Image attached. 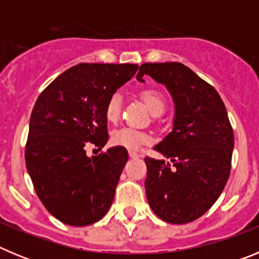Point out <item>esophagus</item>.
Returning <instances> with one entry per match:
<instances>
[{
    "instance_id": "esophagus-1",
    "label": "esophagus",
    "mask_w": 259,
    "mask_h": 259,
    "mask_svg": "<svg viewBox=\"0 0 259 259\" xmlns=\"http://www.w3.org/2000/svg\"><path fill=\"white\" fill-rule=\"evenodd\" d=\"M130 157L137 158V157H141V154H139V153H136V152H130Z\"/></svg>"
}]
</instances>
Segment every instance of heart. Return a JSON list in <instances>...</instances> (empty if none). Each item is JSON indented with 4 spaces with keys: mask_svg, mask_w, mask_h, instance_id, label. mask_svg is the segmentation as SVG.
<instances>
[{
    "mask_svg": "<svg viewBox=\"0 0 259 259\" xmlns=\"http://www.w3.org/2000/svg\"><path fill=\"white\" fill-rule=\"evenodd\" d=\"M144 102L148 106V109L152 111L153 115H157L159 113H163L166 109V101L163 96L154 89H146L141 93ZM120 110H122V97L119 93H114L109 98L106 106H105V118L107 122L115 123L120 116ZM111 141L114 145L122 146L128 150H137L141 146L145 145L150 141L149 135L146 132L139 131L131 127H123L115 130L111 135Z\"/></svg>",
    "mask_w": 259,
    "mask_h": 259,
    "instance_id": "b5f03b06",
    "label": "heart"
}]
</instances>
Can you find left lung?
<instances>
[{"label":"left lung","mask_w":259,"mask_h":259,"mask_svg":"<svg viewBox=\"0 0 259 259\" xmlns=\"http://www.w3.org/2000/svg\"><path fill=\"white\" fill-rule=\"evenodd\" d=\"M144 75L163 84L175 106L172 131L154 146L172 167L145 158L146 198L162 221L189 223L214 205L230 176L233 131L227 110L218 92L179 62L144 63L137 80Z\"/></svg>","instance_id":"left-lung-1"}]
</instances>
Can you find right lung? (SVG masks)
Returning <instances> with one entry per match:
<instances>
[{"label":"right lung","mask_w":259,"mask_h":259,"mask_svg":"<svg viewBox=\"0 0 259 259\" xmlns=\"http://www.w3.org/2000/svg\"><path fill=\"white\" fill-rule=\"evenodd\" d=\"M137 65L80 63L38 96L26 145V166L45 209L62 223L88 226L109 211L128 152L113 146L88 157L87 145L109 140L105 106Z\"/></svg>","instance_id":"add662e5"}]
</instances>
